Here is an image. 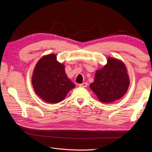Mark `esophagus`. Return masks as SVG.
I'll return each instance as SVG.
<instances>
[{"label": "esophagus", "mask_w": 152, "mask_h": 152, "mask_svg": "<svg viewBox=\"0 0 152 152\" xmlns=\"http://www.w3.org/2000/svg\"><path fill=\"white\" fill-rule=\"evenodd\" d=\"M87 83H86V82H84V83L80 84L79 85V87H87Z\"/></svg>", "instance_id": "obj_1"}]
</instances>
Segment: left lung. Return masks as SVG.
Here are the masks:
<instances>
[{"label":"left lung","instance_id":"8db88e82","mask_svg":"<svg viewBox=\"0 0 152 152\" xmlns=\"http://www.w3.org/2000/svg\"><path fill=\"white\" fill-rule=\"evenodd\" d=\"M130 84L125 64L120 59L107 58V63L96 70L91 89L100 102L109 103L122 98Z\"/></svg>","mask_w":152,"mask_h":152}]
</instances>
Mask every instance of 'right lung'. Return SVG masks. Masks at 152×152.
I'll return each instance as SVG.
<instances>
[{
	"mask_svg": "<svg viewBox=\"0 0 152 152\" xmlns=\"http://www.w3.org/2000/svg\"><path fill=\"white\" fill-rule=\"evenodd\" d=\"M35 93L49 103L61 102L75 84L67 77L65 65L57 61L56 55H45L37 63L31 77Z\"/></svg>",
	"mask_w": 152,
	"mask_h": 152,
	"instance_id": "right-lung-1",
	"label": "right lung"
}]
</instances>
